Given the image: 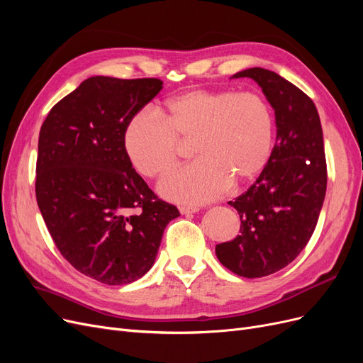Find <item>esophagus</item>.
I'll list each match as a JSON object with an SVG mask.
<instances>
[{
  "instance_id": "obj_1",
  "label": "esophagus",
  "mask_w": 363,
  "mask_h": 363,
  "mask_svg": "<svg viewBox=\"0 0 363 363\" xmlns=\"http://www.w3.org/2000/svg\"><path fill=\"white\" fill-rule=\"evenodd\" d=\"M179 211H180V213H183V215H189V213L200 212V208L195 207V206H180Z\"/></svg>"
}]
</instances>
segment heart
<instances>
[{
  "label": "heart",
  "mask_w": 363,
  "mask_h": 363,
  "mask_svg": "<svg viewBox=\"0 0 363 363\" xmlns=\"http://www.w3.org/2000/svg\"><path fill=\"white\" fill-rule=\"evenodd\" d=\"M274 112L256 92L194 89L171 98L159 111L128 121L125 155L145 179L174 167L179 144L192 142L199 159L159 183L164 199L203 204L223 195L230 184L242 186L263 172L274 145Z\"/></svg>",
  "instance_id": "1"
}]
</instances>
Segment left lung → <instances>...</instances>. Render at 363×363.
<instances>
[{
  "mask_svg": "<svg viewBox=\"0 0 363 363\" xmlns=\"http://www.w3.org/2000/svg\"><path fill=\"white\" fill-rule=\"evenodd\" d=\"M255 80L276 113V145L267 168L233 206L240 233L218 244L216 257L240 277L280 271L300 255L316 227L327 188L320 115L313 101L279 74L250 68L232 79Z\"/></svg>",
  "mask_w": 363,
  "mask_h": 363,
  "instance_id": "left-lung-1",
  "label": "left lung"
}]
</instances>
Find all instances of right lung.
<instances>
[{
	"label": "right lung",
	"mask_w": 363,
	"mask_h": 363,
	"mask_svg": "<svg viewBox=\"0 0 363 363\" xmlns=\"http://www.w3.org/2000/svg\"><path fill=\"white\" fill-rule=\"evenodd\" d=\"M159 79L96 75L54 106L39 133L36 199L54 244L104 284H127L156 260L164 227L180 216L133 169L128 121L160 91Z\"/></svg>",
	"instance_id": "1"
}]
</instances>
